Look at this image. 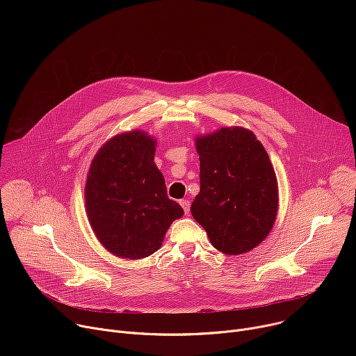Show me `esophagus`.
<instances>
[{"label":"esophagus","mask_w":356,"mask_h":356,"mask_svg":"<svg viewBox=\"0 0 356 356\" xmlns=\"http://www.w3.org/2000/svg\"><path fill=\"white\" fill-rule=\"evenodd\" d=\"M180 206L183 207L184 213L188 214V211H190V201L188 200H180Z\"/></svg>","instance_id":"34e87169"}]
</instances>
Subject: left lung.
Returning <instances> with one entry per match:
<instances>
[{
	"label": "left lung",
	"mask_w": 356,
	"mask_h": 356,
	"mask_svg": "<svg viewBox=\"0 0 356 356\" xmlns=\"http://www.w3.org/2000/svg\"><path fill=\"white\" fill-rule=\"evenodd\" d=\"M200 193L190 207L211 245L242 255L272 231L279 210L273 165L250 129L225 127L195 136Z\"/></svg>",
	"instance_id": "left-lung-1"
}]
</instances>
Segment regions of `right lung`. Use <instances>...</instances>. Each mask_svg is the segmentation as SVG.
Segmentation results:
<instances>
[{
	"label": "right lung",
	"mask_w": 356,
	"mask_h": 356,
	"mask_svg": "<svg viewBox=\"0 0 356 356\" xmlns=\"http://www.w3.org/2000/svg\"><path fill=\"white\" fill-rule=\"evenodd\" d=\"M155 152L156 139L134 129L108 139L91 161L84 187L87 218L99 243L117 258L152 255L184 214L166 194Z\"/></svg>",
	"instance_id": "1"
}]
</instances>
